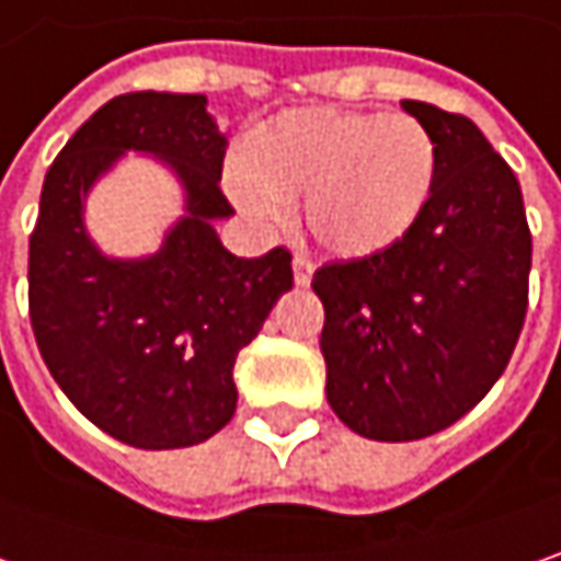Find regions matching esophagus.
Masks as SVG:
<instances>
[{
    "instance_id": "obj_1",
    "label": "esophagus",
    "mask_w": 561,
    "mask_h": 561,
    "mask_svg": "<svg viewBox=\"0 0 561 561\" xmlns=\"http://www.w3.org/2000/svg\"><path fill=\"white\" fill-rule=\"evenodd\" d=\"M291 270H295V285H301V288H305V285H310V279H313V270H317V266H313V260H310V256L295 254V260H291Z\"/></svg>"
}]
</instances>
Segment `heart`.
Instances as JSON below:
<instances>
[{
    "label": "heart",
    "mask_w": 561,
    "mask_h": 561,
    "mask_svg": "<svg viewBox=\"0 0 561 561\" xmlns=\"http://www.w3.org/2000/svg\"><path fill=\"white\" fill-rule=\"evenodd\" d=\"M226 191L248 219L276 232L307 197V226L339 256L396 248L424 219L439 147L411 115L288 110L241 144Z\"/></svg>",
    "instance_id": "heart-1"
}]
</instances>
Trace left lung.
Masks as SVG:
<instances>
[{"label":"left lung","instance_id":"left-lung-1","mask_svg":"<svg viewBox=\"0 0 561 561\" xmlns=\"http://www.w3.org/2000/svg\"><path fill=\"white\" fill-rule=\"evenodd\" d=\"M439 147L424 219L382 254L313 273L327 399L379 443L424 439L474 408L522 335L530 232L522 184L471 118L402 100Z\"/></svg>","mask_w":561,"mask_h":561}]
</instances>
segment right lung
I'll return each mask as SVG.
<instances>
[{"mask_svg":"<svg viewBox=\"0 0 561 561\" xmlns=\"http://www.w3.org/2000/svg\"><path fill=\"white\" fill-rule=\"evenodd\" d=\"M229 137L204 93L140 90L96 110L49 165L31 234V327L53 379L90 424L135 449L197 446L232 421L234 357L291 288V254L234 256L216 232ZM183 187L153 255H106L85 229L89 191L127 156Z\"/></svg>","mask_w":561,"mask_h":561,"instance_id":"1","label":"right lung"}]
</instances>
